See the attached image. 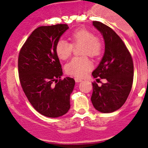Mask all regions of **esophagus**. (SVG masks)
I'll use <instances>...</instances> for the list:
<instances>
[{"label":"esophagus","instance_id":"esophagus-1","mask_svg":"<svg viewBox=\"0 0 148 148\" xmlns=\"http://www.w3.org/2000/svg\"><path fill=\"white\" fill-rule=\"evenodd\" d=\"M82 81V80L81 79H79V78H75V82H76L79 83V82H81Z\"/></svg>","mask_w":148,"mask_h":148}]
</instances>
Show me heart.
I'll list each match as a JSON object with an SVG mask.
<instances>
[{
  "label": "heart",
  "instance_id": "b5f03b06",
  "mask_svg": "<svg viewBox=\"0 0 148 148\" xmlns=\"http://www.w3.org/2000/svg\"><path fill=\"white\" fill-rule=\"evenodd\" d=\"M69 39L71 44L64 39H59L55 46V51L58 57L62 60L67 59L73 51V46L81 45V54H87L92 57H97L101 54L103 44L100 38L95 36L93 33L86 28H79L71 34ZM92 64L86 56L75 57L71 59L65 66L68 74L82 78L88 74Z\"/></svg>",
  "mask_w": 148,
  "mask_h": 148
}]
</instances>
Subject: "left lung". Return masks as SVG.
<instances>
[{
    "label": "left lung",
    "mask_w": 148,
    "mask_h": 148,
    "mask_svg": "<svg viewBox=\"0 0 148 148\" xmlns=\"http://www.w3.org/2000/svg\"><path fill=\"white\" fill-rule=\"evenodd\" d=\"M92 23L102 35L105 45L104 56L92 76L105 79L106 83L100 86L92 83L91 100L99 112H113L125 104L129 96L133 82V62L126 46L111 28L99 21Z\"/></svg>",
    "instance_id": "1"
}]
</instances>
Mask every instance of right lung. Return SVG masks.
<instances>
[{"instance_id":"right-lung-1","label":"right lung","mask_w":148,"mask_h":148,"mask_svg":"<svg viewBox=\"0 0 148 148\" xmlns=\"http://www.w3.org/2000/svg\"><path fill=\"white\" fill-rule=\"evenodd\" d=\"M69 28L66 24L40 26L22 46L18 56L21 84L37 112L48 117H59L70 109L74 79L63 75L55 51L56 42Z\"/></svg>"}]
</instances>
